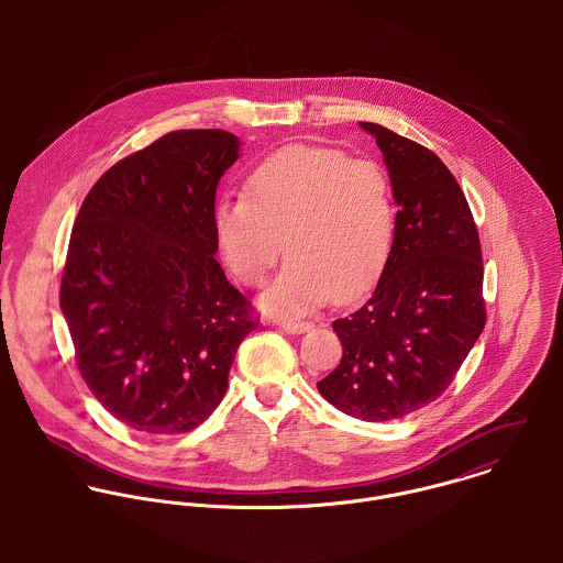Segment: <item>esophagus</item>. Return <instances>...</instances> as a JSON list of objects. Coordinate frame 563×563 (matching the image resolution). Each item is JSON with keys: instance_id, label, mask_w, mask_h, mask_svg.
<instances>
[{"instance_id": "esophagus-1", "label": "esophagus", "mask_w": 563, "mask_h": 563, "mask_svg": "<svg viewBox=\"0 0 563 563\" xmlns=\"http://www.w3.org/2000/svg\"><path fill=\"white\" fill-rule=\"evenodd\" d=\"M277 324H279L284 331H288V333H306V331L312 329L310 322L295 321V319H279Z\"/></svg>"}]
</instances>
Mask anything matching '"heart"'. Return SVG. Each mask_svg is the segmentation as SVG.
<instances>
[{"label": "heart", "mask_w": 563, "mask_h": 563, "mask_svg": "<svg viewBox=\"0 0 563 563\" xmlns=\"http://www.w3.org/2000/svg\"><path fill=\"white\" fill-rule=\"evenodd\" d=\"M214 230L228 268L262 286L277 260L284 273L262 297L271 314H303L351 301L382 275L395 239V199L386 170L329 147L290 145L260 162L244 197H225Z\"/></svg>", "instance_id": "b5f03b06"}]
</instances>
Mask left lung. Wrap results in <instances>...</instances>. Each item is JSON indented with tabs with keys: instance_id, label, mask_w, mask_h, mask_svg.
Here are the masks:
<instances>
[{
	"instance_id": "1",
	"label": "left lung",
	"mask_w": 563,
	"mask_h": 563,
	"mask_svg": "<svg viewBox=\"0 0 563 563\" xmlns=\"http://www.w3.org/2000/svg\"><path fill=\"white\" fill-rule=\"evenodd\" d=\"M360 125L384 154L399 212L373 297L331 322L342 360L319 393L353 418L382 422L435 401L482 335V244L444 162L384 125Z\"/></svg>"
}]
</instances>
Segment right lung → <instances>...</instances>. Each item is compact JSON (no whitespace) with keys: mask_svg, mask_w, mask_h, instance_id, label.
Returning a JSON list of instances; mask_svg holds the SVG:
<instances>
[{"mask_svg":"<svg viewBox=\"0 0 563 563\" xmlns=\"http://www.w3.org/2000/svg\"><path fill=\"white\" fill-rule=\"evenodd\" d=\"M225 130H177L90 188L60 284L81 379L128 427L170 435L223 401L251 303L214 253V197L239 161Z\"/></svg>","mask_w":563,"mask_h":563,"instance_id":"obj_1","label":"right lung"}]
</instances>
